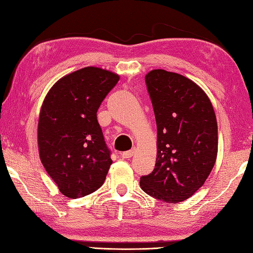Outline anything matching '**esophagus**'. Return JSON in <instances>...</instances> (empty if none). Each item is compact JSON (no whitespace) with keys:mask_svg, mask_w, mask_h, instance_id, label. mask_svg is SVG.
I'll list each match as a JSON object with an SVG mask.
<instances>
[{"mask_svg":"<svg viewBox=\"0 0 253 253\" xmlns=\"http://www.w3.org/2000/svg\"><path fill=\"white\" fill-rule=\"evenodd\" d=\"M133 149H131V150H128V151H125V152H123V158H125V159H129V158H131L132 156H133Z\"/></svg>","mask_w":253,"mask_h":253,"instance_id":"34e87169","label":"esophagus"}]
</instances>
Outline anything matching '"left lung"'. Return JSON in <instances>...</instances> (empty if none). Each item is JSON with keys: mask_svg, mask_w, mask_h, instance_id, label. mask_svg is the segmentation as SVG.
Instances as JSON below:
<instances>
[{"mask_svg": "<svg viewBox=\"0 0 253 253\" xmlns=\"http://www.w3.org/2000/svg\"><path fill=\"white\" fill-rule=\"evenodd\" d=\"M157 123L155 169L140 177L148 195L168 203L191 197L214 168L218 130L205 92L190 79L162 69L145 77Z\"/></svg>", "mask_w": 253, "mask_h": 253, "instance_id": "left-lung-1", "label": "left lung"}]
</instances>
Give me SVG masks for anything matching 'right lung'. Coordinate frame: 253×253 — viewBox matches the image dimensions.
Segmentation results:
<instances>
[{
  "label": "right lung",
  "instance_id": "add662e5",
  "mask_svg": "<svg viewBox=\"0 0 253 253\" xmlns=\"http://www.w3.org/2000/svg\"><path fill=\"white\" fill-rule=\"evenodd\" d=\"M120 76L86 67L61 78L44 97L38 121L42 166L64 196L79 199L103 185L112 165L96 113Z\"/></svg>",
  "mask_w": 253,
  "mask_h": 253
}]
</instances>
